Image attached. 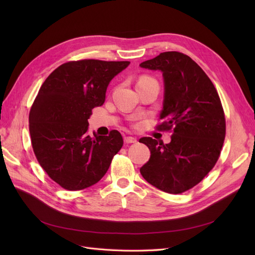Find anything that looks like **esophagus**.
<instances>
[{
    "label": "esophagus",
    "instance_id": "obj_1",
    "mask_svg": "<svg viewBox=\"0 0 255 255\" xmlns=\"http://www.w3.org/2000/svg\"><path fill=\"white\" fill-rule=\"evenodd\" d=\"M125 142L126 143H135V142H137V139L134 137L127 136V137H125Z\"/></svg>",
    "mask_w": 255,
    "mask_h": 255
}]
</instances>
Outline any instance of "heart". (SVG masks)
<instances>
[{
    "instance_id": "obj_1",
    "label": "heart",
    "mask_w": 255,
    "mask_h": 255,
    "mask_svg": "<svg viewBox=\"0 0 255 255\" xmlns=\"http://www.w3.org/2000/svg\"><path fill=\"white\" fill-rule=\"evenodd\" d=\"M143 79H150V78H146V76H143V78H141L140 80H143Z\"/></svg>"
}]
</instances>
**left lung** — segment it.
Instances as JSON below:
<instances>
[{"label": "left lung", "instance_id": "left-lung-1", "mask_svg": "<svg viewBox=\"0 0 255 255\" xmlns=\"http://www.w3.org/2000/svg\"><path fill=\"white\" fill-rule=\"evenodd\" d=\"M163 72V122L157 130L172 132L164 143L142 137L150 159L143 179L168 194H182L201 182L220 156L226 137L225 112L214 84L196 61L180 52H164L140 64Z\"/></svg>", "mask_w": 255, "mask_h": 255}]
</instances>
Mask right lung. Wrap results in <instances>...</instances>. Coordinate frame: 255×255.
I'll use <instances>...</instances> for the list:
<instances>
[{
  "mask_svg": "<svg viewBox=\"0 0 255 255\" xmlns=\"http://www.w3.org/2000/svg\"><path fill=\"white\" fill-rule=\"evenodd\" d=\"M129 61L82 59L56 68L43 82L29 112V134L38 163L67 190L98 183L123 145L121 134H87L92 109L103 105L110 82Z\"/></svg>",
  "mask_w": 255,
  "mask_h": 255,
  "instance_id": "add662e5",
  "label": "right lung"
}]
</instances>
